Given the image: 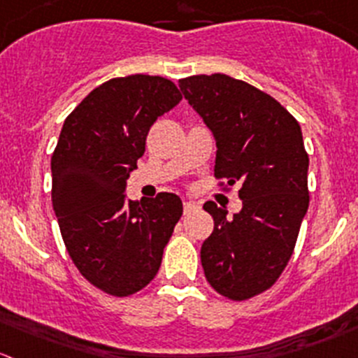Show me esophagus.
Segmentation results:
<instances>
[{
  "label": "esophagus",
  "instance_id": "34e87169",
  "mask_svg": "<svg viewBox=\"0 0 358 358\" xmlns=\"http://www.w3.org/2000/svg\"><path fill=\"white\" fill-rule=\"evenodd\" d=\"M182 206H185V213H192V210H195L196 207H199L195 202H189V200H186Z\"/></svg>",
  "mask_w": 358,
  "mask_h": 358
}]
</instances>
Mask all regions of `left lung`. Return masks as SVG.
I'll return each mask as SVG.
<instances>
[{
	"label": "left lung",
	"instance_id": "left-lung-1",
	"mask_svg": "<svg viewBox=\"0 0 358 358\" xmlns=\"http://www.w3.org/2000/svg\"><path fill=\"white\" fill-rule=\"evenodd\" d=\"M216 141V179L239 185L243 209L227 216L203 203L214 230L200 260L210 287L246 301L268 290L287 267L309 207L308 166L297 119L272 96L223 73L179 80Z\"/></svg>",
	"mask_w": 358,
	"mask_h": 358
}]
</instances>
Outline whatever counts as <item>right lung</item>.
<instances>
[{"mask_svg": "<svg viewBox=\"0 0 358 358\" xmlns=\"http://www.w3.org/2000/svg\"><path fill=\"white\" fill-rule=\"evenodd\" d=\"M182 100L158 75H128L91 91L64 119L50 159L52 207L75 267L93 287L128 297L151 283L182 214L181 199L126 200V179L156 119Z\"/></svg>", "mask_w": 358, "mask_h": 358, "instance_id": "add662e5", "label": "right lung"}]
</instances>
